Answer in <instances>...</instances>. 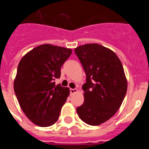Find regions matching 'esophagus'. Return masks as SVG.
<instances>
[{"mask_svg": "<svg viewBox=\"0 0 149 149\" xmlns=\"http://www.w3.org/2000/svg\"><path fill=\"white\" fill-rule=\"evenodd\" d=\"M77 92V89H70V93L71 94H74V93H75Z\"/></svg>", "mask_w": 149, "mask_h": 149, "instance_id": "34e87169", "label": "esophagus"}]
</instances>
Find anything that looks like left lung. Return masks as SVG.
<instances>
[{
  "label": "left lung",
  "instance_id": "obj_1",
  "mask_svg": "<svg viewBox=\"0 0 149 149\" xmlns=\"http://www.w3.org/2000/svg\"><path fill=\"white\" fill-rule=\"evenodd\" d=\"M74 53L86 75L84 104L77 113L85 123L99 125L116 113L127 93L123 66L113 51L99 44L78 46Z\"/></svg>",
  "mask_w": 149,
  "mask_h": 149
}]
</instances>
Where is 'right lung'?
<instances>
[{
    "label": "right lung",
    "mask_w": 149,
    "mask_h": 149,
    "mask_svg": "<svg viewBox=\"0 0 149 149\" xmlns=\"http://www.w3.org/2000/svg\"><path fill=\"white\" fill-rule=\"evenodd\" d=\"M69 48L42 45L20 60L14 81V91L27 117L35 125L48 127L58 120L69 89L54 81L60 68L72 54Z\"/></svg>",
    "instance_id": "1"
}]
</instances>
